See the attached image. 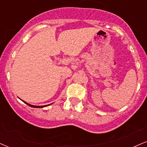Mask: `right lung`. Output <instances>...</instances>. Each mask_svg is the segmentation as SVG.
I'll return each instance as SVG.
<instances>
[{
  "mask_svg": "<svg viewBox=\"0 0 147 147\" xmlns=\"http://www.w3.org/2000/svg\"><path fill=\"white\" fill-rule=\"evenodd\" d=\"M21 100V99H20ZM22 101H23L24 103L25 104H26L27 105H28V106H30V107H33V108H43V107H47V106H49V105H51V104H50V105H44V106H34V105H30V104H28V103H27V102H24V100H21Z\"/></svg>",
  "mask_w": 147,
  "mask_h": 147,
  "instance_id": "obj_1",
  "label": "right lung"
}]
</instances>
